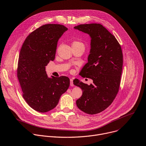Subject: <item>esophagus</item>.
I'll return each mask as SVG.
<instances>
[{
	"label": "esophagus",
	"mask_w": 146,
	"mask_h": 146,
	"mask_svg": "<svg viewBox=\"0 0 146 146\" xmlns=\"http://www.w3.org/2000/svg\"><path fill=\"white\" fill-rule=\"evenodd\" d=\"M70 85L71 86H74V84H73V80L72 79L70 80Z\"/></svg>",
	"instance_id": "1"
}]
</instances>
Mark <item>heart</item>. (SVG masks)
<instances>
[{"label":"heart","mask_w":146,"mask_h":146,"mask_svg":"<svg viewBox=\"0 0 146 146\" xmlns=\"http://www.w3.org/2000/svg\"><path fill=\"white\" fill-rule=\"evenodd\" d=\"M72 47H84V44L82 42L78 40L73 41L72 43Z\"/></svg>","instance_id":"obj_1"}]
</instances>
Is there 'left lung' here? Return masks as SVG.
Listing matches in <instances>:
<instances>
[{"mask_svg": "<svg viewBox=\"0 0 146 146\" xmlns=\"http://www.w3.org/2000/svg\"><path fill=\"white\" fill-rule=\"evenodd\" d=\"M74 28L90 37L88 63L80 74L93 80L89 85L78 79L73 81L82 90L76 105L86 113L97 114L107 108L118 93L123 62L121 48L115 36L101 24L80 25Z\"/></svg>", "mask_w": 146, "mask_h": 146, "instance_id": "1", "label": "left lung"}]
</instances>
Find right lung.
<instances>
[{
  "label": "right lung",
  "instance_id": "obj_1",
  "mask_svg": "<svg viewBox=\"0 0 146 146\" xmlns=\"http://www.w3.org/2000/svg\"><path fill=\"white\" fill-rule=\"evenodd\" d=\"M67 30L61 25H43L27 36L21 49L17 77L24 99L38 112L54 109L69 86L68 77H48L45 70L49 61H54L57 42Z\"/></svg>",
  "mask_w": 146,
  "mask_h": 146
}]
</instances>
